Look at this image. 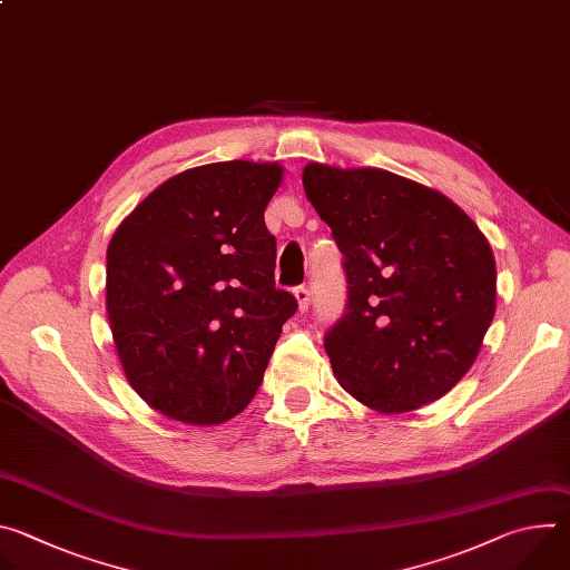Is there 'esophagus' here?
<instances>
[{
  "label": "esophagus",
  "mask_w": 570,
  "mask_h": 570,
  "mask_svg": "<svg viewBox=\"0 0 570 570\" xmlns=\"http://www.w3.org/2000/svg\"><path fill=\"white\" fill-rule=\"evenodd\" d=\"M293 295H295V299H297V308L304 313V311L311 306V291H308L306 286H297V288L293 291Z\"/></svg>",
  "instance_id": "1"
}]
</instances>
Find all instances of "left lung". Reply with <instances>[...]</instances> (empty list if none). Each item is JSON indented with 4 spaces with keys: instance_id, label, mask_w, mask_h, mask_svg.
Masks as SVG:
<instances>
[{
    "instance_id": "left-lung-1",
    "label": "left lung",
    "mask_w": 570,
    "mask_h": 570,
    "mask_svg": "<svg viewBox=\"0 0 570 570\" xmlns=\"http://www.w3.org/2000/svg\"><path fill=\"white\" fill-rule=\"evenodd\" d=\"M302 185L345 257L347 311L324 336L338 383L385 415L438 401L494 320L490 240L444 194L383 169L308 161Z\"/></svg>"
}]
</instances>
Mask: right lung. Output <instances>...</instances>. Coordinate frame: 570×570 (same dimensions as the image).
<instances>
[{
  "instance_id": "1",
  "label": "right lung",
  "mask_w": 570,
  "mask_h": 570,
  "mask_svg": "<svg viewBox=\"0 0 570 570\" xmlns=\"http://www.w3.org/2000/svg\"><path fill=\"white\" fill-rule=\"evenodd\" d=\"M277 161H214L150 191L108 246L106 308L130 387L169 420L214 426L257 394L282 324L264 212Z\"/></svg>"
}]
</instances>
